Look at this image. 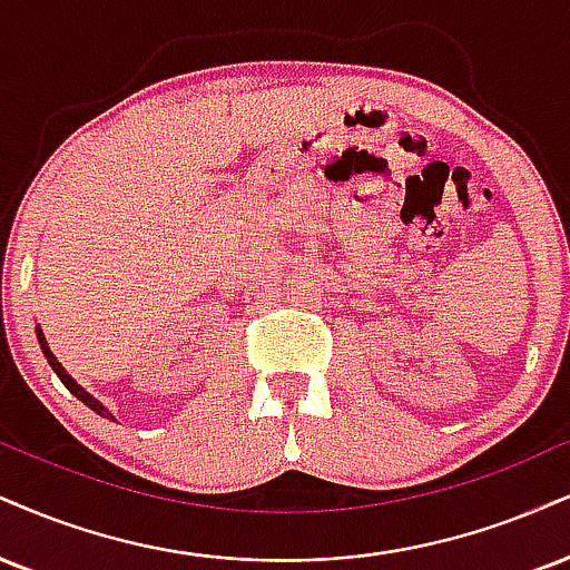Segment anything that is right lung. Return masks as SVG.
I'll return each instance as SVG.
<instances>
[{
    "label": "right lung",
    "mask_w": 570,
    "mask_h": 570,
    "mask_svg": "<svg viewBox=\"0 0 570 570\" xmlns=\"http://www.w3.org/2000/svg\"><path fill=\"white\" fill-rule=\"evenodd\" d=\"M37 340H39V347H42V353H45L47 363H50V366H52V372L60 376V382H63V385L68 387V393H71V395H77L79 401L85 403V406H89V409L95 411V414L106 416V420H114V414H111V411H108L106 406H102V403L98 401V397H92V395H89L87 390L81 387L79 382L73 380V376L66 372V368H63V363H60L58 358H55V353L50 351V345H47V340H45V332H42V326H39V324H37ZM114 422H116V420H114Z\"/></svg>",
    "instance_id": "add662e5"
}]
</instances>
